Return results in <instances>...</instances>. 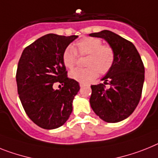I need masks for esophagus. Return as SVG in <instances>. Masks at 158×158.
<instances>
[{
    "instance_id": "esophagus-1",
    "label": "esophagus",
    "mask_w": 158,
    "mask_h": 158,
    "mask_svg": "<svg viewBox=\"0 0 158 158\" xmlns=\"http://www.w3.org/2000/svg\"><path fill=\"white\" fill-rule=\"evenodd\" d=\"M85 85H86L85 83H83V82H80V83H79V86H80V87H83V86H85Z\"/></svg>"
}]
</instances>
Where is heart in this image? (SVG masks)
<instances>
[{
  "mask_svg": "<svg viewBox=\"0 0 158 158\" xmlns=\"http://www.w3.org/2000/svg\"><path fill=\"white\" fill-rule=\"evenodd\" d=\"M77 54L85 56L84 68H75L70 72V77L79 82H87L97 77L98 74L106 75L113 67L116 54L110 45L103 44L101 39L84 37L76 42L73 47L68 46L62 55L65 67L71 69L77 62Z\"/></svg>",
  "mask_w": 158,
  "mask_h": 158,
  "instance_id": "b5f03b06",
  "label": "heart"
}]
</instances>
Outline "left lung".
I'll list each match as a JSON object with an SVG mask.
<instances>
[{
	"label": "left lung",
	"mask_w": 158,
	"mask_h": 158,
	"mask_svg": "<svg viewBox=\"0 0 158 158\" xmlns=\"http://www.w3.org/2000/svg\"><path fill=\"white\" fill-rule=\"evenodd\" d=\"M105 39L114 49L116 59L104 83L91 85L90 104L100 119L116 123L130 116L138 105L144 80V67L135 46L110 30L89 34ZM109 84L107 89L105 85Z\"/></svg>",
	"instance_id": "1"
}]
</instances>
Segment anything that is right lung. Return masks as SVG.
I'll list each match as a JSON object with an SVG mask.
<instances>
[{
	"mask_svg": "<svg viewBox=\"0 0 158 158\" xmlns=\"http://www.w3.org/2000/svg\"><path fill=\"white\" fill-rule=\"evenodd\" d=\"M77 35L49 34L24 49L18 62L16 80L23 108L30 120L45 129L62 126L72 112L79 83L67 77L62 55ZM60 82L63 87L54 90Z\"/></svg>",
	"mask_w": 158,
	"mask_h": 158,
	"instance_id": "add662e5",
	"label": "right lung"
}]
</instances>
